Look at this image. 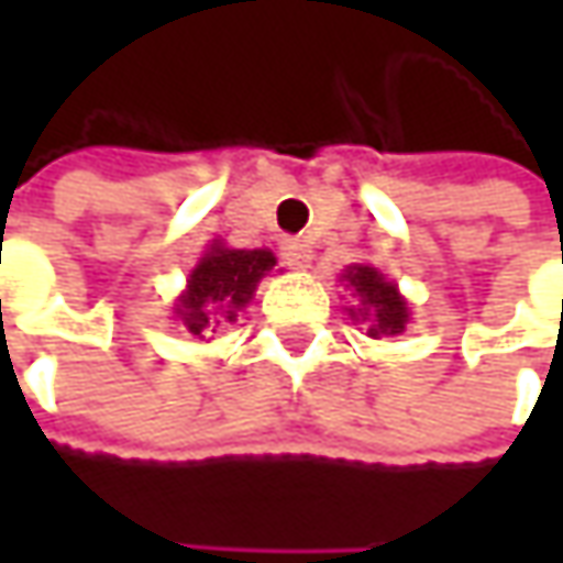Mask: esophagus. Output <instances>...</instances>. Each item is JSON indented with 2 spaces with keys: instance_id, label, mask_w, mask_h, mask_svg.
<instances>
[{
  "instance_id": "34e87169",
  "label": "esophagus",
  "mask_w": 563,
  "mask_h": 563,
  "mask_svg": "<svg viewBox=\"0 0 563 563\" xmlns=\"http://www.w3.org/2000/svg\"><path fill=\"white\" fill-rule=\"evenodd\" d=\"M310 256H313V250L307 247L300 238H285L282 241V260L294 266V269H303L307 263H310Z\"/></svg>"
}]
</instances>
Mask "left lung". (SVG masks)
<instances>
[{
	"label": "left lung",
	"mask_w": 563,
	"mask_h": 563,
	"mask_svg": "<svg viewBox=\"0 0 563 563\" xmlns=\"http://www.w3.org/2000/svg\"><path fill=\"white\" fill-rule=\"evenodd\" d=\"M363 300V319H373L369 335H398L407 325V303L391 282H385L373 266H354L344 275ZM354 313V310H351Z\"/></svg>",
	"instance_id": "8db88e82"
}]
</instances>
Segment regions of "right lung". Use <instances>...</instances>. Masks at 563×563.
Masks as SVG:
<instances>
[{"mask_svg":"<svg viewBox=\"0 0 563 563\" xmlns=\"http://www.w3.org/2000/svg\"><path fill=\"white\" fill-rule=\"evenodd\" d=\"M275 266L269 250L212 247L187 278V291L175 307L190 335L206 338L219 322H231L247 303L256 282Z\"/></svg>","mask_w":563,"mask_h":563,"instance_id":"add662e5","label":"right lung"}]
</instances>
